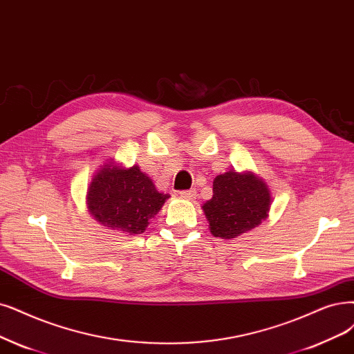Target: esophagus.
Masks as SVG:
<instances>
[{"label":"esophagus","instance_id":"esophagus-1","mask_svg":"<svg viewBox=\"0 0 354 354\" xmlns=\"http://www.w3.org/2000/svg\"><path fill=\"white\" fill-rule=\"evenodd\" d=\"M179 195H180V198H184V200H194L195 197H197V191L195 189L179 191Z\"/></svg>","mask_w":354,"mask_h":354}]
</instances>
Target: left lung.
Instances as JSON below:
<instances>
[{
    "mask_svg": "<svg viewBox=\"0 0 354 354\" xmlns=\"http://www.w3.org/2000/svg\"><path fill=\"white\" fill-rule=\"evenodd\" d=\"M270 191L252 174L229 172L213 182V198L203 210L216 238L232 239L261 225L270 212Z\"/></svg>",
    "mask_w": 354,
    "mask_h": 354,
    "instance_id": "left-lung-1",
    "label": "left lung"
}]
</instances>
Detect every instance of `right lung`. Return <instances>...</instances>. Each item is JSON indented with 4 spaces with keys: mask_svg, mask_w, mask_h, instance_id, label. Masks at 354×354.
Listing matches in <instances>:
<instances>
[{
    "mask_svg": "<svg viewBox=\"0 0 354 354\" xmlns=\"http://www.w3.org/2000/svg\"><path fill=\"white\" fill-rule=\"evenodd\" d=\"M169 194H162L138 166L103 167L88 187L90 213L103 226L121 233L140 234L160 210Z\"/></svg>",
    "mask_w": 354,
    "mask_h": 354,
    "instance_id": "add662e5",
    "label": "right lung"
}]
</instances>
